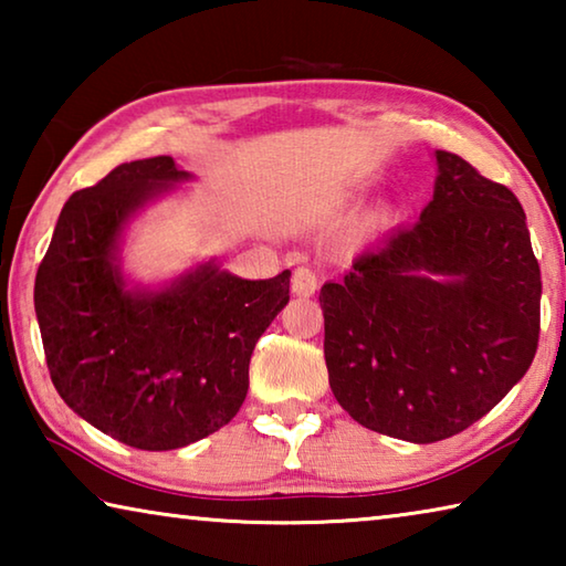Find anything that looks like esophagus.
Instances as JSON below:
<instances>
[{
  "label": "esophagus",
  "mask_w": 566,
  "mask_h": 566,
  "mask_svg": "<svg viewBox=\"0 0 566 566\" xmlns=\"http://www.w3.org/2000/svg\"><path fill=\"white\" fill-rule=\"evenodd\" d=\"M319 286V276L314 274L312 266H296L292 276V292L296 296H312Z\"/></svg>",
  "instance_id": "esophagus-1"
}]
</instances>
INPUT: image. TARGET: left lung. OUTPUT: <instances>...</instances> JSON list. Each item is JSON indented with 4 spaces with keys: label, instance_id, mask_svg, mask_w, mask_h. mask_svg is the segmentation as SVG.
I'll return each instance as SVG.
<instances>
[{
    "label": "left lung",
    "instance_id": "left-lung-1",
    "mask_svg": "<svg viewBox=\"0 0 566 566\" xmlns=\"http://www.w3.org/2000/svg\"><path fill=\"white\" fill-rule=\"evenodd\" d=\"M434 199L322 286L324 359L344 411L432 444L500 405L539 344L542 274L500 181L437 149Z\"/></svg>",
    "mask_w": 566,
    "mask_h": 566
}]
</instances>
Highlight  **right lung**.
Segmentation results:
<instances>
[{"label": "right lung", "instance_id": "obj_1", "mask_svg": "<svg viewBox=\"0 0 566 566\" xmlns=\"http://www.w3.org/2000/svg\"><path fill=\"white\" fill-rule=\"evenodd\" d=\"M187 177L171 157H151L74 191L34 282L60 397L99 432L147 452L187 447L232 421L254 344L290 302V270L249 282L212 262L161 292L124 286L114 266L124 224Z\"/></svg>", "mask_w": 566, "mask_h": 566}]
</instances>
